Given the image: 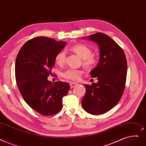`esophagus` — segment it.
Wrapping results in <instances>:
<instances>
[{"instance_id": "obj_1", "label": "esophagus", "mask_w": 146, "mask_h": 146, "mask_svg": "<svg viewBox=\"0 0 146 146\" xmlns=\"http://www.w3.org/2000/svg\"><path fill=\"white\" fill-rule=\"evenodd\" d=\"M76 85H77V84L76 83H74V82H72V83L70 84V85L71 88L75 87L76 86Z\"/></svg>"}]
</instances>
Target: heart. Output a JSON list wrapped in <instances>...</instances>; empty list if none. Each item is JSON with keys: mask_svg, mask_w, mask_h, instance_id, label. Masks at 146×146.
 <instances>
[{"mask_svg": "<svg viewBox=\"0 0 146 146\" xmlns=\"http://www.w3.org/2000/svg\"><path fill=\"white\" fill-rule=\"evenodd\" d=\"M70 49L83 60V64L87 68H92L96 66L97 62V58L91 55V50L86 45L79 44L73 46ZM66 53L64 50H61L55 56V61L59 65L65 62ZM83 72L79 69L68 68L62 73V76L69 80H78Z\"/></svg>", "mask_w": 146, "mask_h": 146, "instance_id": "heart-1", "label": "heart"}]
</instances>
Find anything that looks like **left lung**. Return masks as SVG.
Wrapping results in <instances>:
<instances>
[{
  "label": "left lung",
  "mask_w": 146,
  "mask_h": 146,
  "mask_svg": "<svg viewBox=\"0 0 146 146\" xmlns=\"http://www.w3.org/2000/svg\"><path fill=\"white\" fill-rule=\"evenodd\" d=\"M86 38L97 44L100 58L90 73L92 78H97L98 82L84 85L86 93L82 106L86 112L98 115L110 110L121 98L125 86L127 62L122 49L109 36L97 33L82 39Z\"/></svg>",
  "instance_id": "left-lung-1"
}]
</instances>
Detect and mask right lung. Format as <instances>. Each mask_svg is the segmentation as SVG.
Here are the masks:
<instances>
[{"label":"right lung","instance_id":"1","mask_svg":"<svg viewBox=\"0 0 146 146\" xmlns=\"http://www.w3.org/2000/svg\"><path fill=\"white\" fill-rule=\"evenodd\" d=\"M66 45V42L37 37L25 43L17 56L15 78L19 91L31 108L44 116L61 110L62 98L70 88L66 82L52 84L48 80L56 55Z\"/></svg>","mask_w":146,"mask_h":146}]
</instances>
